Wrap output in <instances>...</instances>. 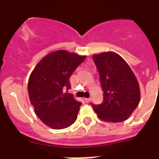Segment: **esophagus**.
Listing matches in <instances>:
<instances>
[{"instance_id":"34e87169","label":"esophagus","mask_w":159,"mask_h":159,"mask_svg":"<svg viewBox=\"0 0 159 159\" xmlns=\"http://www.w3.org/2000/svg\"><path fill=\"white\" fill-rule=\"evenodd\" d=\"M85 100V102H90V98H84Z\"/></svg>"}]
</instances>
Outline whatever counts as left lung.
I'll return each mask as SVG.
<instances>
[{"label":"left lung","mask_w":159,"mask_h":159,"mask_svg":"<svg viewBox=\"0 0 159 159\" xmlns=\"http://www.w3.org/2000/svg\"><path fill=\"white\" fill-rule=\"evenodd\" d=\"M99 73L103 101L92 107L98 117L118 123L129 119L140 102L139 84L128 63L119 54L106 52L93 56Z\"/></svg>","instance_id":"8db88e82"}]
</instances>
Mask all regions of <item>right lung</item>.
I'll use <instances>...</instances> for the list:
<instances>
[{"instance_id": "add662e5", "label": "right lung", "mask_w": 159, "mask_h": 159, "mask_svg": "<svg viewBox=\"0 0 159 159\" xmlns=\"http://www.w3.org/2000/svg\"><path fill=\"white\" fill-rule=\"evenodd\" d=\"M86 57L65 50L55 51L45 56L30 73V103L37 116L51 129H65L77 120L82 103L64 90L71 87L69 78Z\"/></svg>"}]
</instances>
